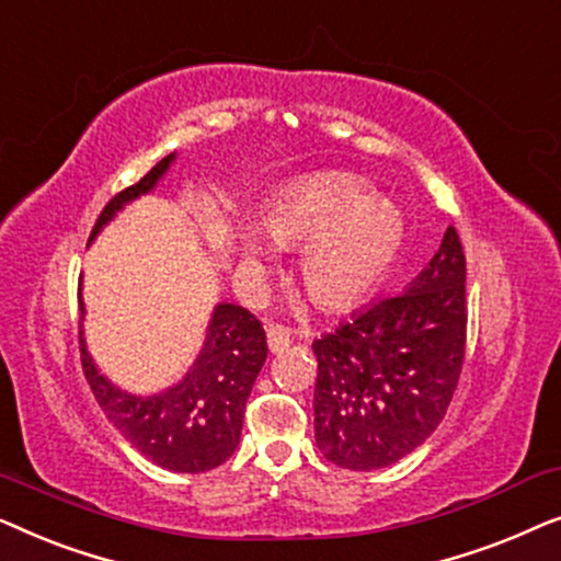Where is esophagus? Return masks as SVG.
I'll use <instances>...</instances> for the list:
<instances>
[{
    "mask_svg": "<svg viewBox=\"0 0 561 561\" xmlns=\"http://www.w3.org/2000/svg\"><path fill=\"white\" fill-rule=\"evenodd\" d=\"M288 344H290V329L280 324L267 327V347H271V352H283Z\"/></svg>",
    "mask_w": 561,
    "mask_h": 561,
    "instance_id": "esophagus-1",
    "label": "esophagus"
}]
</instances>
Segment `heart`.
<instances>
[{
	"mask_svg": "<svg viewBox=\"0 0 561 561\" xmlns=\"http://www.w3.org/2000/svg\"><path fill=\"white\" fill-rule=\"evenodd\" d=\"M263 229L278 248H298L296 273L319 309H350L386 280L403 250L401 211L355 173H313L283 188L263 217ZM244 265L271 257L263 237L244 232Z\"/></svg>",
	"mask_w": 561,
	"mask_h": 561,
	"instance_id": "b5f03b06",
	"label": "heart"
}]
</instances>
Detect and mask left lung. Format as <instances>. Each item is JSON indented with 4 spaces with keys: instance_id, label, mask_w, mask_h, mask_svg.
Listing matches in <instances>:
<instances>
[{
    "instance_id": "left-lung-1",
    "label": "left lung",
    "mask_w": 561,
    "mask_h": 561,
    "mask_svg": "<svg viewBox=\"0 0 561 561\" xmlns=\"http://www.w3.org/2000/svg\"><path fill=\"white\" fill-rule=\"evenodd\" d=\"M465 252L455 227L403 294L352 313L311 344L313 432L329 462L380 470L442 424L465 363Z\"/></svg>"
}]
</instances>
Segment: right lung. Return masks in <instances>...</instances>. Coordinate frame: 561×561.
<instances>
[{"mask_svg": "<svg viewBox=\"0 0 561 561\" xmlns=\"http://www.w3.org/2000/svg\"><path fill=\"white\" fill-rule=\"evenodd\" d=\"M175 156L150 168L135 186L110 198L99 214L91 240L127 202L156 186ZM81 313H83V304ZM81 367L106 419L150 462L173 472H206L234 455L242 434L244 403L267 357L265 329L255 313L219 304L209 321L202 355L186 378L158 396H129L96 370L79 332Z\"/></svg>", "mask_w": 561, "mask_h": 561, "instance_id": "1", "label": "right lung"}]
</instances>
